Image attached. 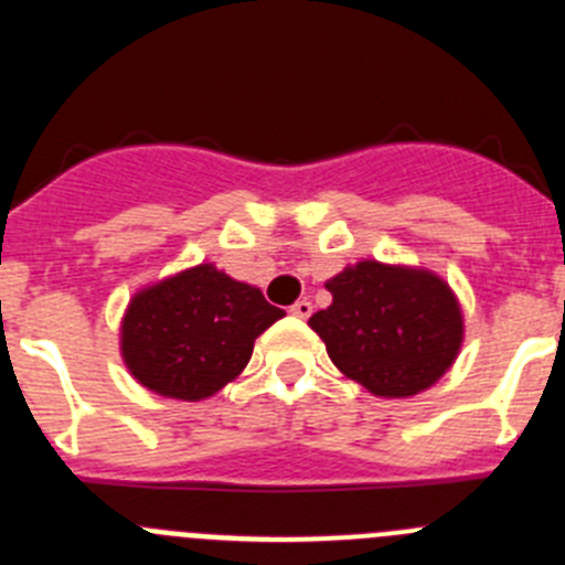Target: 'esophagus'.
Segmentation results:
<instances>
[{"label": "esophagus", "instance_id": "34e87169", "mask_svg": "<svg viewBox=\"0 0 565 565\" xmlns=\"http://www.w3.org/2000/svg\"><path fill=\"white\" fill-rule=\"evenodd\" d=\"M291 313H294V317H299V319H308L313 313V306L308 302V299H297V302L291 306Z\"/></svg>", "mask_w": 565, "mask_h": 565}]
</instances>
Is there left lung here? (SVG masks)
I'll return each mask as SVG.
<instances>
[{
  "mask_svg": "<svg viewBox=\"0 0 565 565\" xmlns=\"http://www.w3.org/2000/svg\"><path fill=\"white\" fill-rule=\"evenodd\" d=\"M326 288L333 302L308 326L339 371L373 396H416L458 356L461 308L436 274L364 259L328 279Z\"/></svg>",
  "mask_w": 565,
  "mask_h": 565,
  "instance_id": "1",
  "label": "left lung"
}]
</instances>
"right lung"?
Masks as SVG:
<instances>
[{
    "instance_id": "right-lung-1",
    "label": "right lung",
    "mask_w": 565,
    "mask_h": 565,
    "mask_svg": "<svg viewBox=\"0 0 565 565\" xmlns=\"http://www.w3.org/2000/svg\"><path fill=\"white\" fill-rule=\"evenodd\" d=\"M286 317L259 288L203 263L135 294L121 326V353L143 387L201 402L246 367L254 339Z\"/></svg>"
}]
</instances>
